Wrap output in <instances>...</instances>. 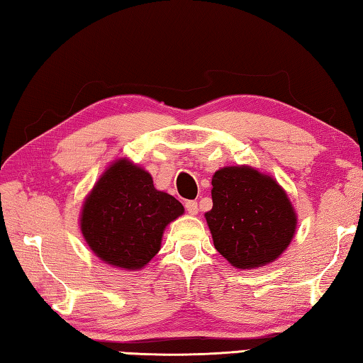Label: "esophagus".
Wrapping results in <instances>:
<instances>
[{"label":"esophagus","instance_id":"34e87169","mask_svg":"<svg viewBox=\"0 0 363 363\" xmlns=\"http://www.w3.org/2000/svg\"><path fill=\"white\" fill-rule=\"evenodd\" d=\"M185 208H186V212L189 213V215H196L199 212V207H198V202L196 201H186V204H185Z\"/></svg>","mask_w":363,"mask_h":363}]
</instances>
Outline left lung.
I'll list each match as a JSON object with an SVG mask.
<instances>
[{
	"label": "left lung",
	"mask_w": 363,
	"mask_h": 363,
	"mask_svg": "<svg viewBox=\"0 0 363 363\" xmlns=\"http://www.w3.org/2000/svg\"><path fill=\"white\" fill-rule=\"evenodd\" d=\"M212 211L206 212L213 245L234 268H259L282 255L296 230L284 189L250 167H225L212 178Z\"/></svg>",
	"instance_id": "8db88e82"
}]
</instances>
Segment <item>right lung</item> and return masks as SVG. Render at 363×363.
Listing matches in <instances>:
<instances>
[{"instance_id": "add662e5", "label": "right lung", "mask_w": 363, "mask_h": 363, "mask_svg": "<svg viewBox=\"0 0 363 363\" xmlns=\"http://www.w3.org/2000/svg\"><path fill=\"white\" fill-rule=\"evenodd\" d=\"M183 211L174 196L157 191L148 172L123 159L89 194L81 231L95 255L108 264L140 269L161 249L164 228Z\"/></svg>"}]
</instances>
